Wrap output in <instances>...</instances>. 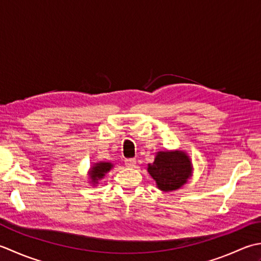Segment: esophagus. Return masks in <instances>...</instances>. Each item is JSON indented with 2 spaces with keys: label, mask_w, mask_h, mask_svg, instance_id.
Wrapping results in <instances>:
<instances>
[{
  "label": "esophagus",
  "mask_w": 261,
  "mask_h": 261,
  "mask_svg": "<svg viewBox=\"0 0 261 261\" xmlns=\"http://www.w3.org/2000/svg\"><path fill=\"white\" fill-rule=\"evenodd\" d=\"M125 164H126V167L133 168V167L136 166V160H135V159H126Z\"/></svg>",
  "instance_id": "1"
}]
</instances>
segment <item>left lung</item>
Instances as JSON below:
<instances>
[{
  "label": "left lung",
  "instance_id": "1",
  "mask_svg": "<svg viewBox=\"0 0 261 261\" xmlns=\"http://www.w3.org/2000/svg\"><path fill=\"white\" fill-rule=\"evenodd\" d=\"M147 171L159 189L171 191L187 181L191 174V162L184 152H159L154 162L148 164Z\"/></svg>",
  "mask_w": 261,
  "mask_h": 261
}]
</instances>
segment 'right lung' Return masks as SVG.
I'll return each instance as SVG.
<instances>
[{
	"label": "right lung",
	"mask_w": 261,
	"mask_h": 261,
	"mask_svg": "<svg viewBox=\"0 0 261 261\" xmlns=\"http://www.w3.org/2000/svg\"><path fill=\"white\" fill-rule=\"evenodd\" d=\"M111 167H113V164L108 162H100L95 164L94 167L91 168V171H90V177H91L92 181L97 182L99 179H102L103 175L109 171Z\"/></svg>",
	"instance_id": "obj_1"
}]
</instances>
